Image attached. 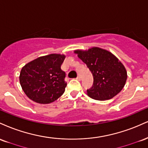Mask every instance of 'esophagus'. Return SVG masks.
I'll return each instance as SVG.
<instances>
[{
  "mask_svg": "<svg viewBox=\"0 0 148 148\" xmlns=\"http://www.w3.org/2000/svg\"><path fill=\"white\" fill-rule=\"evenodd\" d=\"M76 79H77V80H79V81H80V79H81V77L79 75H78L77 77V78H76Z\"/></svg>",
  "mask_w": 148,
  "mask_h": 148,
  "instance_id": "1",
  "label": "esophagus"
}]
</instances>
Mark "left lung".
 I'll return each mask as SVG.
<instances>
[{
	"label": "left lung",
	"mask_w": 148,
	"mask_h": 148,
	"mask_svg": "<svg viewBox=\"0 0 148 148\" xmlns=\"http://www.w3.org/2000/svg\"><path fill=\"white\" fill-rule=\"evenodd\" d=\"M74 53L87 66L93 77V84L87 95L97 100L112 99L125 84L127 74L124 65L114 54L98 47Z\"/></svg>",
	"instance_id": "left-lung-1"
}]
</instances>
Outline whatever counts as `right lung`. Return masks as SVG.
I'll return each instance as SVG.
<instances>
[{
	"label": "right lung",
	"instance_id": "1",
	"mask_svg": "<svg viewBox=\"0 0 148 148\" xmlns=\"http://www.w3.org/2000/svg\"><path fill=\"white\" fill-rule=\"evenodd\" d=\"M66 56L50 54L31 61L22 68L19 76L23 91L30 100L39 104H49L65 91L66 73L61 66Z\"/></svg>",
	"mask_w": 148,
	"mask_h": 148
}]
</instances>
